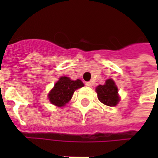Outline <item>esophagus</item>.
Listing matches in <instances>:
<instances>
[{"label":"esophagus","mask_w":158,"mask_h":158,"mask_svg":"<svg viewBox=\"0 0 158 158\" xmlns=\"http://www.w3.org/2000/svg\"><path fill=\"white\" fill-rule=\"evenodd\" d=\"M85 85L88 86V87H91V86H92V83H91V82H86Z\"/></svg>","instance_id":"obj_1"}]
</instances>
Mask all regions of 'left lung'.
Returning a JSON list of instances; mask_svg holds the SVG:
<instances>
[{
    "instance_id": "1",
    "label": "left lung",
    "mask_w": 158,
    "mask_h": 158,
    "mask_svg": "<svg viewBox=\"0 0 158 158\" xmlns=\"http://www.w3.org/2000/svg\"><path fill=\"white\" fill-rule=\"evenodd\" d=\"M96 91L97 97L102 103L109 106H115L120 101L118 96V89L116 84L113 79L106 80L105 85H98L96 87Z\"/></svg>"
}]
</instances>
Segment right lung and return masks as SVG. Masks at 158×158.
Here are the masks:
<instances>
[{"label":"right lung","mask_w":158,"mask_h":158,"mask_svg":"<svg viewBox=\"0 0 158 158\" xmlns=\"http://www.w3.org/2000/svg\"><path fill=\"white\" fill-rule=\"evenodd\" d=\"M84 86L80 79L71 80L69 77H61L49 92L48 98L52 104L56 106H64L72 98L77 89Z\"/></svg>","instance_id":"1"}]
</instances>
